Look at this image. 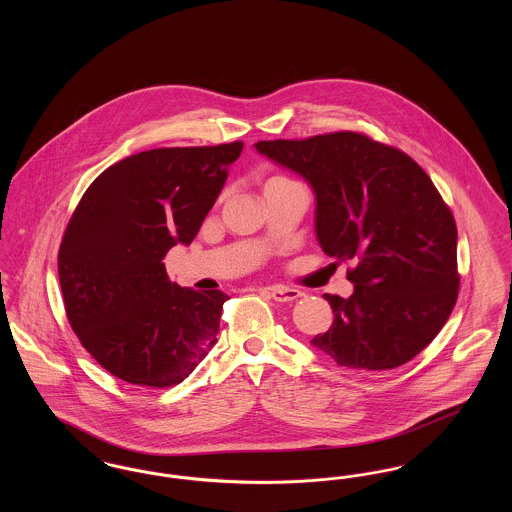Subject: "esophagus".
Wrapping results in <instances>:
<instances>
[{"mask_svg": "<svg viewBox=\"0 0 512 512\" xmlns=\"http://www.w3.org/2000/svg\"><path fill=\"white\" fill-rule=\"evenodd\" d=\"M268 293L274 301H293V299H299L303 293L299 290H293V288H284V286H274V288H268Z\"/></svg>", "mask_w": 512, "mask_h": 512, "instance_id": "34e87169", "label": "esophagus"}]
</instances>
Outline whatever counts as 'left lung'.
I'll list each match as a JSON object with an SVG mask.
<instances>
[{
	"label": "left lung",
	"mask_w": 512,
	"mask_h": 512,
	"mask_svg": "<svg viewBox=\"0 0 512 512\" xmlns=\"http://www.w3.org/2000/svg\"><path fill=\"white\" fill-rule=\"evenodd\" d=\"M315 194L322 251L353 259V293H326L334 322L311 343L357 370L405 365L434 340L457 293V226L409 155L357 132L253 144Z\"/></svg>",
	"instance_id": "left-lung-1"
}]
</instances>
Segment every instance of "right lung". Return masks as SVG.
Instances as JSON below:
<instances>
[{"mask_svg": "<svg viewBox=\"0 0 512 512\" xmlns=\"http://www.w3.org/2000/svg\"><path fill=\"white\" fill-rule=\"evenodd\" d=\"M242 147L130 155L101 172L74 211L59 247L65 311L86 351L128 384H180L217 343L228 295L180 288L163 259L194 242Z\"/></svg>", "mask_w": 512, "mask_h": 512, "instance_id": "right-lung-1", "label": "right lung"}]
</instances>
